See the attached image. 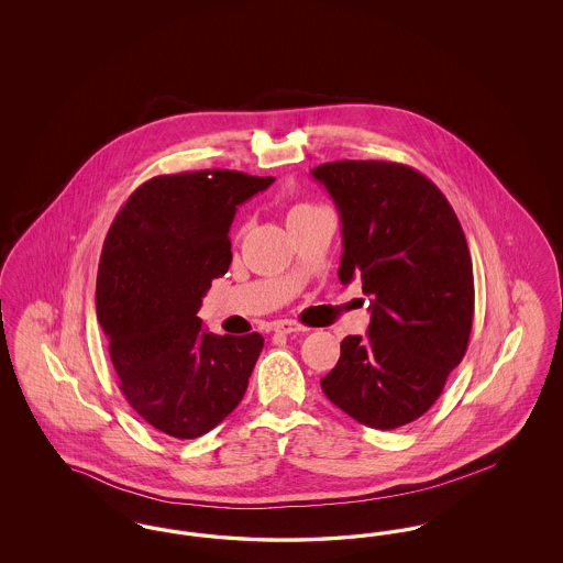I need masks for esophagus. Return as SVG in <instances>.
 <instances>
[{
  "mask_svg": "<svg viewBox=\"0 0 563 563\" xmlns=\"http://www.w3.org/2000/svg\"><path fill=\"white\" fill-rule=\"evenodd\" d=\"M272 329L276 333H301V331H306L303 324L295 321H274L272 322Z\"/></svg>",
  "mask_w": 563,
  "mask_h": 563,
  "instance_id": "esophagus-1",
  "label": "esophagus"
}]
</instances>
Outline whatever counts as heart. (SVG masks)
<instances>
[{"label": "heart", "instance_id": "heart-1", "mask_svg": "<svg viewBox=\"0 0 563 563\" xmlns=\"http://www.w3.org/2000/svg\"><path fill=\"white\" fill-rule=\"evenodd\" d=\"M314 211H319V207H314V205H310V202H297L291 207V211H289V221L295 219V217H301V214L314 213Z\"/></svg>", "mask_w": 563, "mask_h": 563}]
</instances>
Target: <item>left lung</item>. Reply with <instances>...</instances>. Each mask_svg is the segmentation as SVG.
<instances>
[{"instance_id":"obj_1","label":"left lung","mask_w":563,"mask_h":563,"mask_svg":"<svg viewBox=\"0 0 563 563\" xmlns=\"http://www.w3.org/2000/svg\"><path fill=\"white\" fill-rule=\"evenodd\" d=\"M312 177L342 217L338 276L372 297L367 335L342 340L322 393L365 427L399 429L429 411L468 349L475 283L462 225L405 164L327 162Z\"/></svg>"}]
</instances>
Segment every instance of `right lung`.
Returning a JSON list of instances; mask_svg holds the SVG:
<instances>
[{
	"label": "right lung",
	"mask_w": 563,
	"mask_h": 563,
	"mask_svg": "<svg viewBox=\"0 0 563 563\" xmlns=\"http://www.w3.org/2000/svg\"><path fill=\"white\" fill-rule=\"evenodd\" d=\"M272 181L223 168L161 175L134 189L109 228L97 319L122 395L168 437L209 432L246 393L264 338L214 335L196 314L232 264L239 205Z\"/></svg>",
	"instance_id": "1"
}]
</instances>
